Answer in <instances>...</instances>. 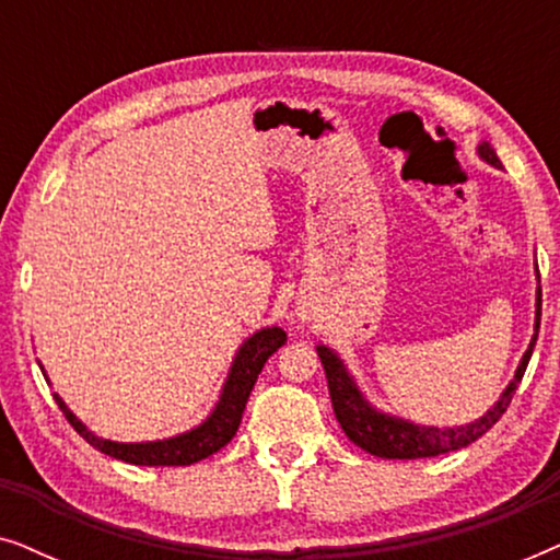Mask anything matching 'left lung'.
Returning a JSON list of instances; mask_svg holds the SVG:
<instances>
[{"label": "left lung", "mask_w": 560, "mask_h": 560, "mask_svg": "<svg viewBox=\"0 0 560 560\" xmlns=\"http://www.w3.org/2000/svg\"><path fill=\"white\" fill-rule=\"evenodd\" d=\"M477 155L485 160L487 165L502 171L500 158L492 144L487 140L477 144ZM535 280L540 282L538 262H535ZM538 328H540V285L535 288V324H533V339L527 343L523 359H520L515 377L510 380V385L502 389V395L497 397L492 408L485 416H479L471 423L462 425H425L408 420L402 416H393V412L380 410L377 405L370 402V397L364 395V389L359 387L354 374L349 372V366L343 364L339 351L328 347V343H318L316 351L324 364L326 380H328V395H331V405L339 420L343 433L351 443H357L359 448H364L366 454L380 456V458H425V456H439L448 454V451L464 448L481 439L497 420L502 418V412L510 408L512 395L523 380L530 362L535 341H538Z\"/></svg>", "instance_id": "8db88e82"}]
</instances>
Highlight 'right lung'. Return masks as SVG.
<instances>
[{"instance_id":"right-lung-1","label":"right lung","mask_w":560,"mask_h":560,"mask_svg":"<svg viewBox=\"0 0 560 560\" xmlns=\"http://www.w3.org/2000/svg\"><path fill=\"white\" fill-rule=\"evenodd\" d=\"M285 341H288V334L282 331L280 326H265L252 336H247V339L240 343V349H236L224 385H221L219 400L213 402L209 416H206L198 425L188 428V431L183 433H175L171 439L132 441V443L102 439V435L91 431V428L83 423L71 408H68L63 397L58 393H52V397H56L58 408L63 410L68 423H71L75 431H79V435H83V439L91 443V446L102 451V454L119 458V462L125 464H135V466H190L201 462V458H209L211 454H217L219 448H224L226 443L234 439L236 428L242 423L244 405H247L252 387H255L257 382V374L262 372L267 359H270ZM40 370H43V377L48 380L43 364Z\"/></svg>"}]
</instances>
